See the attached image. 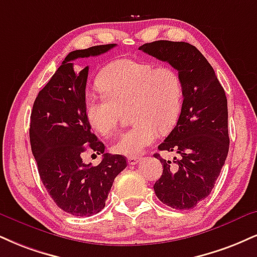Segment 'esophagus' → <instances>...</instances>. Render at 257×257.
<instances>
[{
  "mask_svg": "<svg viewBox=\"0 0 257 257\" xmlns=\"http://www.w3.org/2000/svg\"><path fill=\"white\" fill-rule=\"evenodd\" d=\"M140 157H128V164L129 165H135L140 162Z\"/></svg>",
  "mask_w": 257,
  "mask_h": 257,
  "instance_id": "34e87169",
  "label": "esophagus"
}]
</instances>
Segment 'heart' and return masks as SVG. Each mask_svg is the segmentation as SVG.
<instances>
[{"label": "heart", "mask_w": 257, "mask_h": 257, "mask_svg": "<svg viewBox=\"0 0 257 257\" xmlns=\"http://www.w3.org/2000/svg\"><path fill=\"white\" fill-rule=\"evenodd\" d=\"M101 93L85 98L88 124L101 137L116 131L122 111L129 109L134 123L112 145L117 154L137 157L152 145L159 131L168 132L177 122L183 101V83L172 67L123 58L112 62L98 78Z\"/></svg>", "instance_id": "obj_1"}]
</instances>
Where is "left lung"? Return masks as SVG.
Here are the masks:
<instances>
[{
	"mask_svg": "<svg viewBox=\"0 0 257 257\" xmlns=\"http://www.w3.org/2000/svg\"><path fill=\"white\" fill-rule=\"evenodd\" d=\"M142 50L177 70L183 83V104L177 124L159 145V151L179 154L165 160L154 191L164 205L175 209L194 208L211 194L228 153L227 99L214 70L194 45L157 40Z\"/></svg>",
	"mask_w": 257,
	"mask_h": 257,
	"instance_id": "8db88e82",
	"label": "left lung"
}]
</instances>
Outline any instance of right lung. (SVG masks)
I'll use <instances>...</instances> for the list:
<instances>
[{"mask_svg":"<svg viewBox=\"0 0 257 257\" xmlns=\"http://www.w3.org/2000/svg\"><path fill=\"white\" fill-rule=\"evenodd\" d=\"M115 46L97 45L69 52L39 91L31 112L30 141L40 179L54 202L76 217H89L104 208L126 160L120 154L104 153V144L91 132L85 112L88 67L78 72L72 61L98 56ZM86 150L103 154L101 164L83 163Z\"/></svg>","mask_w":257,"mask_h":257,"instance_id":"right-lung-1","label":"right lung"}]
</instances>
